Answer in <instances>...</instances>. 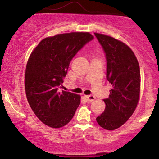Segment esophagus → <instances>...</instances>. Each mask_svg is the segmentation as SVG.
I'll list each match as a JSON object with an SVG mask.
<instances>
[{
    "label": "esophagus",
    "mask_w": 159,
    "mask_h": 159,
    "mask_svg": "<svg viewBox=\"0 0 159 159\" xmlns=\"http://www.w3.org/2000/svg\"><path fill=\"white\" fill-rule=\"evenodd\" d=\"M85 97L86 98L87 101L92 102V101H94L96 99V97L94 96H92V95H88V96H85Z\"/></svg>",
    "instance_id": "1"
}]
</instances>
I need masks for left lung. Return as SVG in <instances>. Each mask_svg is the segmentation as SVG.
Listing matches in <instances>:
<instances>
[{
    "mask_svg": "<svg viewBox=\"0 0 159 159\" xmlns=\"http://www.w3.org/2000/svg\"><path fill=\"white\" fill-rule=\"evenodd\" d=\"M106 53V78L112 89L104 112L96 122L106 130H115L125 123L135 112L140 97V68L130 47L110 36L94 33Z\"/></svg>",
    "mask_w": 159,
    "mask_h": 159,
    "instance_id": "obj_1",
    "label": "left lung"
}]
</instances>
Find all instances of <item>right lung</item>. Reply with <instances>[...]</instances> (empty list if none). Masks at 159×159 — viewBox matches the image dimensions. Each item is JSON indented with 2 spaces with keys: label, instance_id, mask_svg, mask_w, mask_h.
<instances>
[{
  "label": "right lung",
  "instance_id": "1",
  "mask_svg": "<svg viewBox=\"0 0 159 159\" xmlns=\"http://www.w3.org/2000/svg\"><path fill=\"white\" fill-rule=\"evenodd\" d=\"M93 38L89 32L57 34L42 40L30 53L24 79L26 96L33 112L45 125L60 128L73 119L81 97L58 92V88L72 59Z\"/></svg>",
  "mask_w": 159,
  "mask_h": 159
}]
</instances>
